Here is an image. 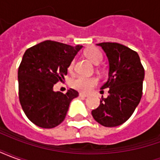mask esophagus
Instances as JSON below:
<instances>
[{
    "label": "esophagus",
    "instance_id": "esophagus-1",
    "mask_svg": "<svg viewBox=\"0 0 160 160\" xmlns=\"http://www.w3.org/2000/svg\"><path fill=\"white\" fill-rule=\"evenodd\" d=\"M79 96H80V98H87V97H88V95H87V94L81 93V92H80V93L79 94Z\"/></svg>",
    "mask_w": 160,
    "mask_h": 160
}]
</instances>
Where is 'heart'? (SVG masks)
Instances as JSON below:
<instances>
[{
    "label": "heart",
    "instance_id": "obj_1",
    "mask_svg": "<svg viewBox=\"0 0 160 160\" xmlns=\"http://www.w3.org/2000/svg\"><path fill=\"white\" fill-rule=\"evenodd\" d=\"M85 54L87 56V58L92 61L94 64H98L103 60V55H102L101 51L95 47L89 48ZM73 66H74V61H72L69 65V69H73ZM98 82V80L96 77L79 75L72 80L71 86L76 90L83 92H88L97 85Z\"/></svg>",
    "mask_w": 160,
    "mask_h": 160
}]
</instances>
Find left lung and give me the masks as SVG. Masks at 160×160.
I'll return each instance as SVG.
<instances>
[{
    "instance_id": "left-lung-1",
    "label": "left lung",
    "mask_w": 160,
    "mask_h": 160,
    "mask_svg": "<svg viewBox=\"0 0 160 160\" xmlns=\"http://www.w3.org/2000/svg\"><path fill=\"white\" fill-rule=\"evenodd\" d=\"M97 45L102 47L109 60V78L101 87L109 88V95L101 98L92 115L104 127H117L130 118L141 101L145 70L137 52L127 46L118 42Z\"/></svg>"
}]
</instances>
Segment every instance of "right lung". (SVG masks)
Returning <instances> with one entry per match:
<instances>
[{
  "label": "right lung",
  "instance_id": "obj_1",
  "mask_svg": "<svg viewBox=\"0 0 160 160\" xmlns=\"http://www.w3.org/2000/svg\"><path fill=\"white\" fill-rule=\"evenodd\" d=\"M81 48L46 40L26 50L18 70L19 98L27 118L37 126H58L66 118L70 102L79 96L72 88L62 93L54 92L53 87L64 79Z\"/></svg>",
  "mask_w": 160,
  "mask_h": 160
}]
</instances>
